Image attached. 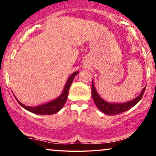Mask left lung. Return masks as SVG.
Instances as JSON below:
<instances>
[{"mask_svg":"<svg viewBox=\"0 0 156 156\" xmlns=\"http://www.w3.org/2000/svg\"><path fill=\"white\" fill-rule=\"evenodd\" d=\"M146 87L141 90L139 96L134 98L131 101L127 102V103H111L108 102H106L104 100H103L100 97L98 93L97 92L95 87H94L93 81L92 83V98L94 100V103L97 105L98 109L103 112L104 114L107 115H117L118 114H120L122 112H126V111L129 110L132 107H133L136 104H137L138 102L141 99L144 94V90H145Z\"/></svg>","mask_w":156,"mask_h":156,"instance_id":"obj_1","label":"left lung"}]
</instances>
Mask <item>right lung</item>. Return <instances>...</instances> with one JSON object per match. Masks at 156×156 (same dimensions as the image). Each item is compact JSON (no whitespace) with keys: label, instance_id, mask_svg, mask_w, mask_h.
<instances>
[{"label":"right lung","instance_id":"1","mask_svg":"<svg viewBox=\"0 0 156 156\" xmlns=\"http://www.w3.org/2000/svg\"><path fill=\"white\" fill-rule=\"evenodd\" d=\"M78 72L73 73L69 77V78L67 79V83L65 84V87L62 92L61 95L58 98H55V100L52 101L49 103H44L41 105H38V106L36 107H30L27 106V105H23L22 103H20L18 100L16 98L17 101L18 102V103L23 108H24L26 110L29 111L34 114H39V115H51V114H55L63 108L64 105L65 104L66 101H67V97H68V93H69V87H70L71 84L73 79H74L75 76L78 74Z\"/></svg>","mask_w":156,"mask_h":156}]
</instances>
